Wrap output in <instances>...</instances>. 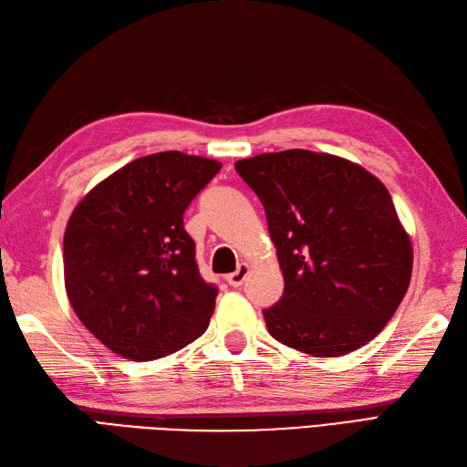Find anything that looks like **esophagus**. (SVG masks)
Here are the masks:
<instances>
[{"label":"esophagus","mask_w":467,"mask_h":467,"mask_svg":"<svg viewBox=\"0 0 467 467\" xmlns=\"http://www.w3.org/2000/svg\"><path fill=\"white\" fill-rule=\"evenodd\" d=\"M247 275H249V265L247 264H240V267H237L234 273H230V275L225 277V281L230 283L232 287H240Z\"/></svg>","instance_id":"34e87169"}]
</instances>
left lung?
Returning <instances> with one entry per match:
<instances>
[{"mask_svg":"<svg viewBox=\"0 0 467 467\" xmlns=\"http://www.w3.org/2000/svg\"><path fill=\"white\" fill-rule=\"evenodd\" d=\"M261 200L285 279L269 335L313 357L377 337L410 285L412 245L379 178L333 154L283 150L235 162Z\"/></svg>","mask_w":467,"mask_h":467,"instance_id":"8db88e82","label":"left lung"}]
</instances>
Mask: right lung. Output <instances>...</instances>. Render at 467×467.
Masks as SVG:
<instances>
[{"mask_svg":"<svg viewBox=\"0 0 467 467\" xmlns=\"http://www.w3.org/2000/svg\"><path fill=\"white\" fill-rule=\"evenodd\" d=\"M176 150L142 156L78 202L63 240L65 287L81 323L130 360H154L203 335L218 297L196 264L184 212L220 172Z\"/></svg>","mask_w":467,"mask_h":467,"instance_id":"obj_1","label":"right lung"}]
</instances>
